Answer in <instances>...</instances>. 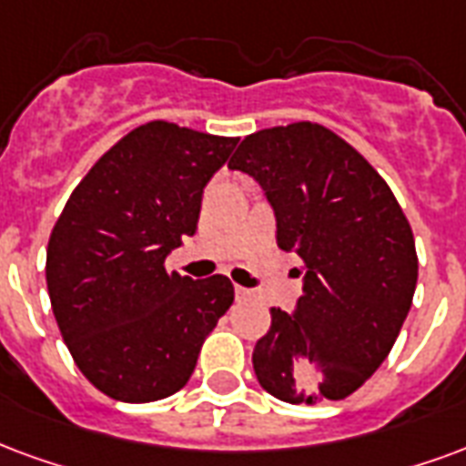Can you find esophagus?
Segmentation results:
<instances>
[{"label": "esophagus", "instance_id": "obj_1", "mask_svg": "<svg viewBox=\"0 0 466 466\" xmlns=\"http://www.w3.org/2000/svg\"><path fill=\"white\" fill-rule=\"evenodd\" d=\"M234 294H237V299H239V301H244V299H249L251 291L249 289H244V286H234Z\"/></svg>", "mask_w": 466, "mask_h": 466}]
</instances>
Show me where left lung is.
I'll return each instance as SVG.
<instances>
[{
  "label": "left lung",
  "instance_id": "left-lung-1",
  "mask_svg": "<svg viewBox=\"0 0 466 466\" xmlns=\"http://www.w3.org/2000/svg\"><path fill=\"white\" fill-rule=\"evenodd\" d=\"M229 167L264 187L279 247L306 268L296 311L274 306L254 346L257 380L291 405L348 398L388 358L412 306L408 217L373 165L319 123L257 130Z\"/></svg>",
  "mask_w": 466,
  "mask_h": 466
}]
</instances>
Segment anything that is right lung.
<instances>
[{
	"label": "right lung",
	"instance_id": "right-lung-1",
	"mask_svg": "<svg viewBox=\"0 0 466 466\" xmlns=\"http://www.w3.org/2000/svg\"><path fill=\"white\" fill-rule=\"evenodd\" d=\"M237 140L150 120L96 160L58 215L46 247L51 309L103 395H175L232 306L229 279L192 281L167 271L165 257L195 234L205 185Z\"/></svg>",
	"mask_w": 466,
	"mask_h": 466
}]
</instances>
